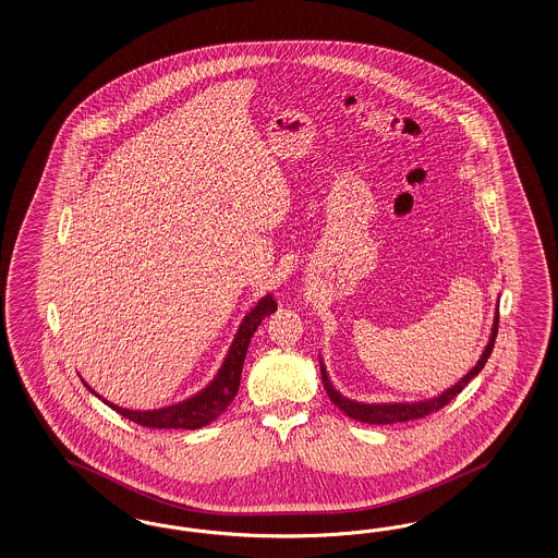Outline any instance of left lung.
Segmentation results:
<instances>
[{
	"mask_svg": "<svg viewBox=\"0 0 558 558\" xmlns=\"http://www.w3.org/2000/svg\"><path fill=\"white\" fill-rule=\"evenodd\" d=\"M497 327H499V308H497V315H495V325H493V333H490L489 345L485 348V352L481 355V360L476 362L473 371L469 372L458 385H454L452 389L446 390L444 395H439L432 401H425V403H411V405H364V403H354L345 397H341L338 390L331 387L325 368L322 364V378L323 387L327 390L331 403L341 409L348 417H352L355 422L371 423V425H389V423H403L411 422V420H422L425 415H432L439 411L441 407L448 405L452 399H457L458 395L462 392V389L473 380L474 376L478 372L483 371V366L487 364L490 352H493V345H495V338H497Z\"/></svg>",
	"mask_w": 558,
	"mask_h": 558,
	"instance_id": "left-lung-1",
	"label": "left lung"
}]
</instances>
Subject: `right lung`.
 <instances>
[{
    "label": "right lung",
    "instance_id": "right-lung-1",
    "mask_svg": "<svg viewBox=\"0 0 558 558\" xmlns=\"http://www.w3.org/2000/svg\"><path fill=\"white\" fill-rule=\"evenodd\" d=\"M274 311H276V301H271V296H266L257 303L254 311L245 317L241 329L236 331L235 341L220 368L219 376L213 380V385L208 389L203 390L201 395H196L186 403L157 409V411H129V409L112 405L108 401H104V403L112 407L129 422L138 423L143 427H153V429H198L203 425L215 422L235 399L239 383H241L243 360L247 354V345L252 341L255 329Z\"/></svg>",
    "mask_w": 558,
    "mask_h": 558
}]
</instances>
